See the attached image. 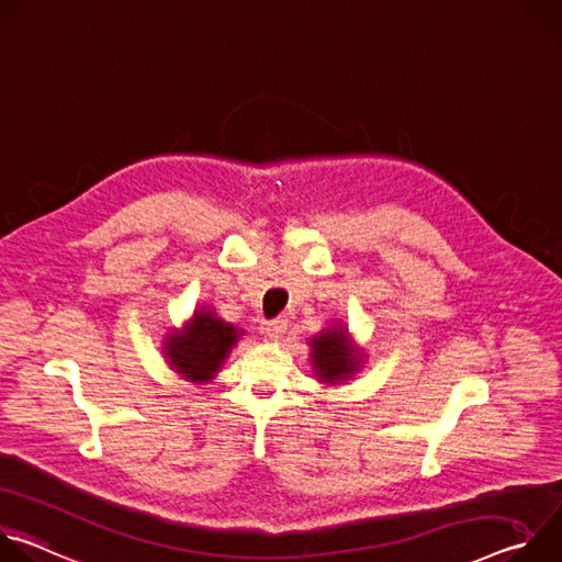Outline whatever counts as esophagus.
<instances>
[{
	"mask_svg": "<svg viewBox=\"0 0 562 562\" xmlns=\"http://www.w3.org/2000/svg\"><path fill=\"white\" fill-rule=\"evenodd\" d=\"M284 331H286V323H284V319H280V317L269 319V323L265 325V334L269 338H280Z\"/></svg>",
	"mask_w": 562,
	"mask_h": 562,
	"instance_id": "1",
	"label": "esophagus"
}]
</instances>
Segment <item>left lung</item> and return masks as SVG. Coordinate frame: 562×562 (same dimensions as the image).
<instances>
[{"mask_svg":"<svg viewBox=\"0 0 562 562\" xmlns=\"http://www.w3.org/2000/svg\"><path fill=\"white\" fill-rule=\"evenodd\" d=\"M311 364L315 378L327 384H338L349 380L362 364V353L349 340L347 329L331 327L319 331L311 342Z\"/></svg>","mask_w":562,"mask_h":562,"instance_id":"obj_1","label":"left lung"}]
</instances>
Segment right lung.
Instances as JSON below:
<instances>
[{
	"label": "right lung",
	"mask_w": 562,
	"mask_h": 562,
	"mask_svg": "<svg viewBox=\"0 0 562 562\" xmlns=\"http://www.w3.org/2000/svg\"><path fill=\"white\" fill-rule=\"evenodd\" d=\"M239 336L243 334L220 319L211 308H200L182 331L167 338L165 353L169 364L187 380L209 382Z\"/></svg>",
	"instance_id": "add662e5"
}]
</instances>
